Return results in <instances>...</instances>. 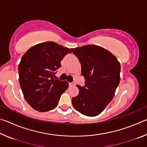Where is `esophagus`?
Segmentation results:
<instances>
[{"label": "esophagus", "mask_w": 147, "mask_h": 147, "mask_svg": "<svg viewBox=\"0 0 147 147\" xmlns=\"http://www.w3.org/2000/svg\"><path fill=\"white\" fill-rule=\"evenodd\" d=\"M69 84H70V86H74V85H75V83L72 82V83H70Z\"/></svg>", "instance_id": "esophagus-1"}]
</instances>
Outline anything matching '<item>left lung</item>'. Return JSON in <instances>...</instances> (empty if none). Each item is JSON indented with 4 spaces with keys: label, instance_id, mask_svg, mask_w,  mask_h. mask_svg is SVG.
Here are the masks:
<instances>
[{
    "label": "left lung",
    "instance_id": "obj_1",
    "mask_svg": "<svg viewBox=\"0 0 147 147\" xmlns=\"http://www.w3.org/2000/svg\"><path fill=\"white\" fill-rule=\"evenodd\" d=\"M71 50L80 62L86 80L84 86L76 85L79 94L72 98V104L84 115H98L115 95L120 82V63L108 50L95 45Z\"/></svg>",
    "mask_w": 147,
    "mask_h": 147
}]
</instances>
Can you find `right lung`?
<instances>
[{
    "instance_id": "obj_1",
    "label": "right lung",
    "mask_w": 147,
    "mask_h": 147,
    "mask_svg": "<svg viewBox=\"0 0 147 147\" xmlns=\"http://www.w3.org/2000/svg\"><path fill=\"white\" fill-rule=\"evenodd\" d=\"M71 50L53 41L32 47L19 64V80L24 97L35 110L48 111L58 105L61 94L69 88L66 80L54 79L55 71Z\"/></svg>"
}]
</instances>
